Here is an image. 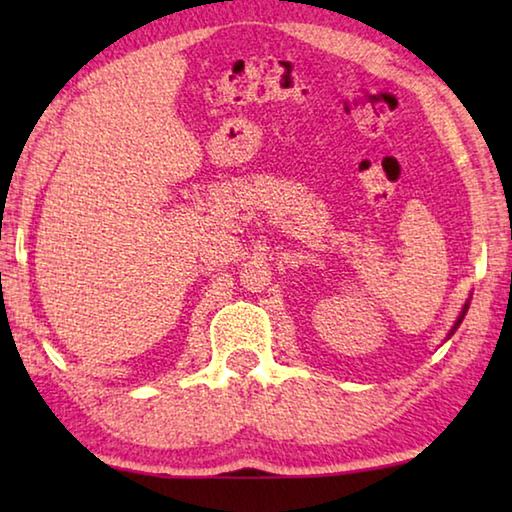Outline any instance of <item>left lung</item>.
Listing matches in <instances>:
<instances>
[{
  "mask_svg": "<svg viewBox=\"0 0 512 512\" xmlns=\"http://www.w3.org/2000/svg\"><path fill=\"white\" fill-rule=\"evenodd\" d=\"M465 311H467V305H465V309H463V314L458 316V320H456V325H461V320H463V316H465ZM456 325H454V329H456Z\"/></svg>",
  "mask_w": 512,
  "mask_h": 512,
  "instance_id": "8db88e82",
  "label": "left lung"
}]
</instances>
